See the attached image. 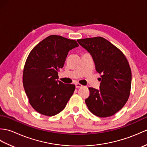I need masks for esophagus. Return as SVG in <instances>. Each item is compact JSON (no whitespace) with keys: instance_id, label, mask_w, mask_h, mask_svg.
I'll use <instances>...</instances> for the list:
<instances>
[{"instance_id":"esophagus-1","label":"esophagus","mask_w":147,"mask_h":147,"mask_svg":"<svg viewBox=\"0 0 147 147\" xmlns=\"http://www.w3.org/2000/svg\"><path fill=\"white\" fill-rule=\"evenodd\" d=\"M83 85H81L80 83H76V88H81V87H82Z\"/></svg>"}]
</instances>
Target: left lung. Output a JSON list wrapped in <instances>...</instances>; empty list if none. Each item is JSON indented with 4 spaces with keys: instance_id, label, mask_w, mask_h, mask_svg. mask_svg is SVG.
<instances>
[{
    "instance_id": "left-lung-1",
    "label": "left lung",
    "mask_w": 147,
    "mask_h": 147,
    "mask_svg": "<svg viewBox=\"0 0 147 147\" xmlns=\"http://www.w3.org/2000/svg\"><path fill=\"white\" fill-rule=\"evenodd\" d=\"M79 44L92 55L96 71L101 74L100 89L90 87L85 103L96 116L115 114L128 100L131 86V71L119 49L100 36L80 39Z\"/></svg>"
}]
</instances>
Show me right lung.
Instances as JSON below:
<instances>
[{
  "label": "right lung",
  "mask_w": 147,
  "mask_h": 147,
  "mask_svg": "<svg viewBox=\"0 0 147 147\" xmlns=\"http://www.w3.org/2000/svg\"><path fill=\"white\" fill-rule=\"evenodd\" d=\"M78 46L74 40L51 35L30 52L23 83L30 105L38 113L47 116L59 114L73 95L75 85L57 80V71L63 67L69 51Z\"/></svg>",
  "instance_id": "obj_1"
}]
</instances>
